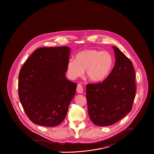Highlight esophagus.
<instances>
[{
  "mask_svg": "<svg viewBox=\"0 0 154 154\" xmlns=\"http://www.w3.org/2000/svg\"><path fill=\"white\" fill-rule=\"evenodd\" d=\"M76 91L79 94H82L83 92V88L82 87V85L81 84H78L77 85V88H76Z\"/></svg>",
  "mask_w": 154,
  "mask_h": 154,
  "instance_id": "esophagus-1",
  "label": "esophagus"
}]
</instances>
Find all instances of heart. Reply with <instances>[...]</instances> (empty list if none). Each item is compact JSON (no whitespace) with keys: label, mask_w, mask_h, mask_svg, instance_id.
Returning a JSON list of instances; mask_svg holds the SVG:
<instances>
[{"label":"heart","mask_w":154,"mask_h":154,"mask_svg":"<svg viewBox=\"0 0 154 154\" xmlns=\"http://www.w3.org/2000/svg\"><path fill=\"white\" fill-rule=\"evenodd\" d=\"M113 57L107 51L94 49L84 50L78 53L75 60L70 59L67 64L69 77L75 79L84 73L92 82L104 80L109 75L113 66Z\"/></svg>","instance_id":"b5f03b06"}]
</instances>
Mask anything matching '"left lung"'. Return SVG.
I'll return each mask as SVG.
<instances>
[{
	"instance_id": "left-lung-1",
	"label": "left lung",
	"mask_w": 154,
	"mask_h": 154,
	"mask_svg": "<svg viewBox=\"0 0 154 154\" xmlns=\"http://www.w3.org/2000/svg\"><path fill=\"white\" fill-rule=\"evenodd\" d=\"M116 64L103 82L87 86L88 114L94 124L109 126L117 122L132 109L136 95L135 73L131 60L112 46Z\"/></svg>"
}]
</instances>
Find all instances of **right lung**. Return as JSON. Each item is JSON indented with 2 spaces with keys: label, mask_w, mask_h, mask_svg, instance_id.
Returning <instances> with one entry per match:
<instances>
[{
  "label": "right lung",
  "mask_w": 154,
  "mask_h": 154,
  "mask_svg": "<svg viewBox=\"0 0 154 154\" xmlns=\"http://www.w3.org/2000/svg\"><path fill=\"white\" fill-rule=\"evenodd\" d=\"M70 48L41 47L25 62L18 78V95L29 120L53 127L65 119L76 84L66 79Z\"/></svg>",
  "instance_id": "1"
}]
</instances>
